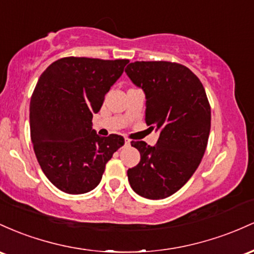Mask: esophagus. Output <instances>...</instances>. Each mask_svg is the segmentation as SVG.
Instances as JSON below:
<instances>
[{"instance_id":"obj_1","label":"esophagus","mask_w":254,"mask_h":254,"mask_svg":"<svg viewBox=\"0 0 254 254\" xmlns=\"http://www.w3.org/2000/svg\"><path fill=\"white\" fill-rule=\"evenodd\" d=\"M125 144H126V145H130V141L128 140V139H125Z\"/></svg>"}]
</instances>
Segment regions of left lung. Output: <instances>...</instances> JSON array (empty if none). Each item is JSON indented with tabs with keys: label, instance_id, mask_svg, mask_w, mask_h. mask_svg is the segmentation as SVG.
I'll list each match as a JSON object with an SVG mask.
<instances>
[{
	"label": "left lung",
	"instance_id": "left-lung-1",
	"mask_svg": "<svg viewBox=\"0 0 254 254\" xmlns=\"http://www.w3.org/2000/svg\"><path fill=\"white\" fill-rule=\"evenodd\" d=\"M127 75L146 97L145 121L157 144L132 141L140 162L127 170L130 187L147 199H164L190 180L200 164L211 127V108L192 70L168 61H136Z\"/></svg>",
	"mask_w": 254,
	"mask_h": 254
}]
</instances>
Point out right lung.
Masks as SVG:
<instances>
[{
  "label": "right lung",
  "instance_id": "1",
  "mask_svg": "<svg viewBox=\"0 0 254 254\" xmlns=\"http://www.w3.org/2000/svg\"><path fill=\"white\" fill-rule=\"evenodd\" d=\"M128 60L64 58L39 76L30 103V129L37 161L54 186L82 194L101 182L105 164L124 136L92 129L110 87Z\"/></svg>",
  "mask_w": 254,
  "mask_h": 254
}]
</instances>
